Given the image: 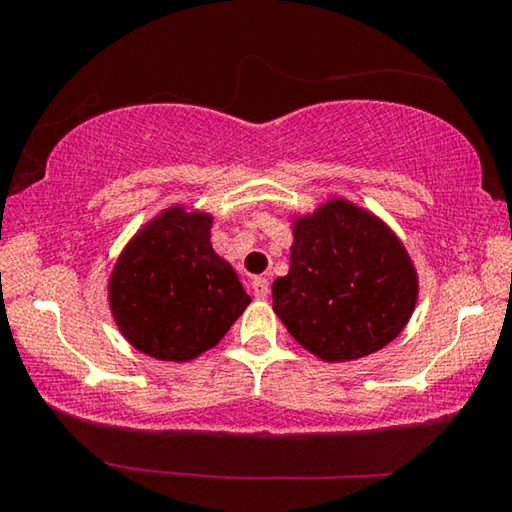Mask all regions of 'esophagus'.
Returning a JSON list of instances; mask_svg holds the SVG:
<instances>
[{
  "instance_id": "obj_1",
  "label": "esophagus",
  "mask_w": 512,
  "mask_h": 512,
  "mask_svg": "<svg viewBox=\"0 0 512 512\" xmlns=\"http://www.w3.org/2000/svg\"><path fill=\"white\" fill-rule=\"evenodd\" d=\"M253 293H255V298H259V300L268 298V293H271V284H268L266 277H255V280H253Z\"/></svg>"
}]
</instances>
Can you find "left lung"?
<instances>
[{"label": "left lung", "mask_w": 512, "mask_h": 512, "mask_svg": "<svg viewBox=\"0 0 512 512\" xmlns=\"http://www.w3.org/2000/svg\"><path fill=\"white\" fill-rule=\"evenodd\" d=\"M418 273L375 214L332 198L293 223L291 268L273 282V309L323 361L368 357L409 323Z\"/></svg>", "instance_id": "1"}]
</instances>
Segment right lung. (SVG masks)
Wrapping results in <instances>:
<instances>
[{
  "label": "right lung",
  "instance_id": "obj_1",
  "mask_svg": "<svg viewBox=\"0 0 512 512\" xmlns=\"http://www.w3.org/2000/svg\"><path fill=\"white\" fill-rule=\"evenodd\" d=\"M212 216L169 207L131 239L112 268L108 298L119 332L160 361L214 348L250 296L210 244Z\"/></svg>",
  "mask_w": 512,
  "mask_h": 512
}]
</instances>
